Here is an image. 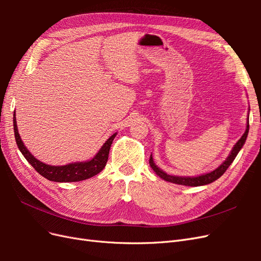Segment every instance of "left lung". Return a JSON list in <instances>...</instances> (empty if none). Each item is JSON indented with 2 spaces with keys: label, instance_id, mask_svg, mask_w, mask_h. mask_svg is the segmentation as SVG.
I'll return each instance as SVG.
<instances>
[{
  "label": "left lung",
  "instance_id": "obj_1",
  "mask_svg": "<svg viewBox=\"0 0 261 261\" xmlns=\"http://www.w3.org/2000/svg\"><path fill=\"white\" fill-rule=\"evenodd\" d=\"M249 132V111H248V116H247V125H246V130L243 134V136L239 139L238 143L234 145L232 148L230 154L227 155L225 161L218 167L216 170H213L209 173H204V174H200L197 176H178V175H170L168 173H165L163 170H161L158 165L154 163L152 154H150V159H149V164L151 169L155 172V174L161 177L162 179L170 181V183H174L177 185H184V186H202V185H207L215 181L219 177L223 175V173L227 170V168L230 167L234 159L240 152V150L243 148L245 141H246L247 135Z\"/></svg>",
  "mask_w": 261,
  "mask_h": 261
}]
</instances>
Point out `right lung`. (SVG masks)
Here are the masks:
<instances>
[{"mask_svg":"<svg viewBox=\"0 0 261 261\" xmlns=\"http://www.w3.org/2000/svg\"><path fill=\"white\" fill-rule=\"evenodd\" d=\"M14 114L13 116V124H14V135L16 139V144L18 149L25 159L33 165L34 169L39 173V174L45 177L46 179L52 181H59V183H68V181H80L87 178H90L94 175H97L102 170L105 169L108 158L110 148L113 143V139L115 138L116 134L110 137L106 143L102 145L99 151L96 153L92 159L84 162H72L66 165H49L45 164L30 153L29 150L23 145L22 140L19 136V133L17 129V122L16 117Z\"/></svg>","mask_w":261,"mask_h":261,"instance_id":"right-lung-1","label":"right lung"}]
</instances>
